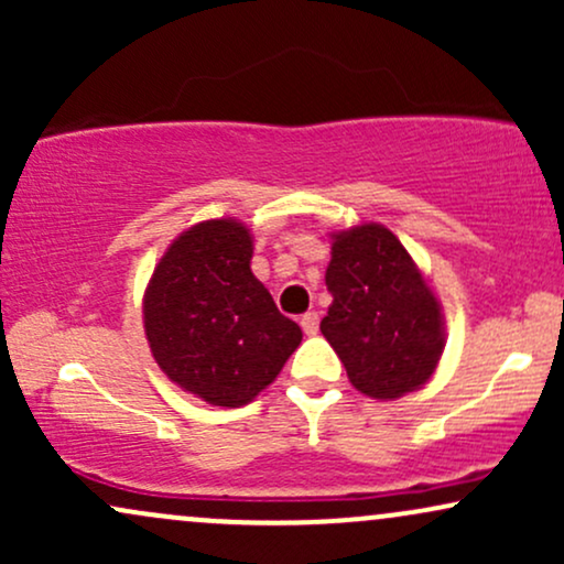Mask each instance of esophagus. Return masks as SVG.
Wrapping results in <instances>:
<instances>
[{
  "mask_svg": "<svg viewBox=\"0 0 564 564\" xmlns=\"http://www.w3.org/2000/svg\"><path fill=\"white\" fill-rule=\"evenodd\" d=\"M300 323H302V332L304 334L315 336V334H318V326H321V315L313 310V313H304Z\"/></svg>",
  "mask_w": 564,
  "mask_h": 564,
  "instance_id": "34e87169",
  "label": "esophagus"
}]
</instances>
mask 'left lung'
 I'll use <instances>...</instances> for the list:
<instances>
[{
  "instance_id": "left-lung-1",
  "label": "left lung",
  "mask_w": 564,
  "mask_h": 564,
  "mask_svg": "<svg viewBox=\"0 0 564 564\" xmlns=\"http://www.w3.org/2000/svg\"><path fill=\"white\" fill-rule=\"evenodd\" d=\"M321 332L355 390L392 400L419 390L445 347L443 315L403 243L384 225L336 232Z\"/></svg>"
}]
</instances>
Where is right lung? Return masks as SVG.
I'll use <instances>...</instances> for the list:
<instances>
[{
	"label": "right lung",
	"instance_id": "right-lung-1",
	"mask_svg": "<svg viewBox=\"0 0 564 564\" xmlns=\"http://www.w3.org/2000/svg\"><path fill=\"white\" fill-rule=\"evenodd\" d=\"M249 262L246 225H193L161 257L142 302L161 371L212 405L251 403L302 341V328L278 313Z\"/></svg>",
	"mask_w": 564,
	"mask_h": 564
}]
</instances>
